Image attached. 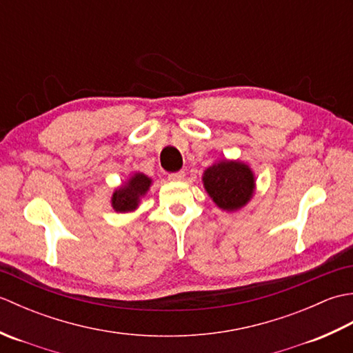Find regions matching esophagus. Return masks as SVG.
<instances>
[{
    "label": "esophagus",
    "mask_w": 353,
    "mask_h": 353,
    "mask_svg": "<svg viewBox=\"0 0 353 353\" xmlns=\"http://www.w3.org/2000/svg\"><path fill=\"white\" fill-rule=\"evenodd\" d=\"M185 177V171H176V172H170L168 174V179L170 181H182V179Z\"/></svg>",
    "instance_id": "obj_1"
}]
</instances>
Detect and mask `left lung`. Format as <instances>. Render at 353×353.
<instances>
[{
	"mask_svg": "<svg viewBox=\"0 0 353 353\" xmlns=\"http://www.w3.org/2000/svg\"><path fill=\"white\" fill-rule=\"evenodd\" d=\"M205 188L226 211L243 208L250 200L254 181L250 168L241 162H219L205 171Z\"/></svg>",
	"mask_w": 353,
	"mask_h": 353,
	"instance_id": "obj_1",
	"label": "left lung"
}]
</instances>
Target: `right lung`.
<instances>
[{"label": "right lung", "mask_w": 353, "mask_h": 353, "mask_svg": "<svg viewBox=\"0 0 353 353\" xmlns=\"http://www.w3.org/2000/svg\"><path fill=\"white\" fill-rule=\"evenodd\" d=\"M150 183H152V181L147 176L138 172V174H134L130 179L129 183L114 192V196H112V206H114L117 212L133 211L138 206L139 197L144 196L150 188Z\"/></svg>", "instance_id": "1"}]
</instances>
